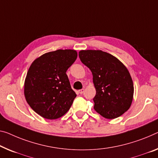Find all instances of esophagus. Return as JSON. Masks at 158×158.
<instances>
[{"instance_id": "esophagus-1", "label": "esophagus", "mask_w": 158, "mask_h": 158, "mask_svg": "<svg viewBox=\"0 0 158 158\" xmlns=\"http://www.w3.org/2000/svg\"><path fill=\"white\" fill-rule=\"evenodd\" d=\"M84 91H85L84 89H80V90L78 91V93H79L80 94H82V93H84Z\"/></svg>"}]
</instances>
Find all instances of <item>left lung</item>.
Wrapping results in <instances>:
<instances>
[{
	"label": "left lung",
	"instance_id": "1",
	"mask_svg": "<svg viewBox=\"0 0 158 158\" xmlns=\"http://www.w3.org/2000/svg\"><path fill=\"white\" fill-rule=\"evenodd\" d=\"M79 57L93 73L96 89L94 110L109 119L122 115L131 105L134 91L127 67L114 56L101 50H82Z\"/></svg>",
	"mask_w": 158,
	"mask_h": 158
}]
</instances>
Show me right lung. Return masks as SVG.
Masks as SVG:
<instances>
[{
  "instance_id": "right-lung-1",
  "label": "right lung",
  "mask_w": 158,
  "mask_h": 158,
  "mask_svg": "<svg viewBox=\"0 0 158 158\" xmlns=\"http://www.w3.org/2000/svg\"><path fill=\"white\" fill-rule=\"evenodd\" d=\"M77 56L72 49H59L34 60L25 81L24 93L30 107L42 117L56 119L71 107L76 94L66 71Z\"/></svg>"
}]
</instances>
